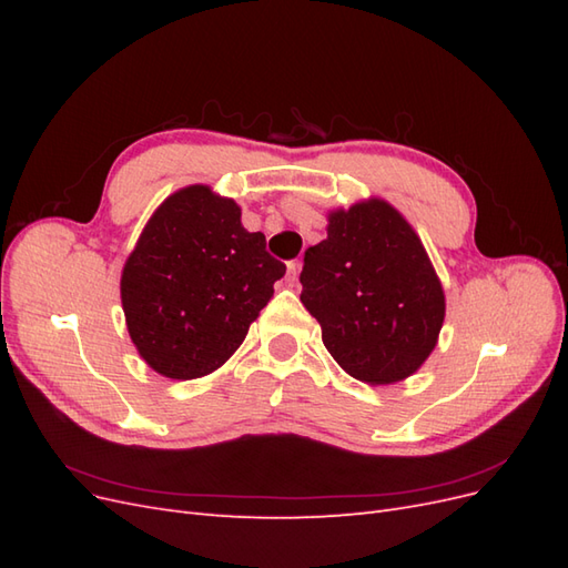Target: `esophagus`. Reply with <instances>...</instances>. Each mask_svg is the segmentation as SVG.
Masks as SVG:
<instances>
[{
    "label": "esophagus",
    "mask_w": 568,
    "mask_h": 568,
    "mask_svg": "<svg viewBox=\"0 0 568 568\" xmlns=\"http://www.w3.org/2000/svg\"><path fill=\"white\" fill-rule=\"evenodd\" d=\"M286 284L288 286H294L296 282H298V261H294V263H288V267H286Z\"/></svg>",
    "instance_id": "1"
}]
</instances>
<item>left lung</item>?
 <instances>
[{
	"label": "left lung",
	"instance_id": "obj_1",
	"mask_svg": "<svg viewBox=\"0 0 568 568\" xmlns=\"http://www.w3.org/2000/svg\"><path fill=\"white\" fill-rule=\"evenodd\" d=\"M301 303L353 379H407L432 355L445 294L409 222L384 199L332 211L326 239L303 257Z\"/></svg>",
	"mask_w": 568,
	"mask_h": 568
}]
</instances>
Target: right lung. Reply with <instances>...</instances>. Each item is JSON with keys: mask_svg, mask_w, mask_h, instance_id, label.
<instances>
[{"mask_svg": "<svg viewBox=\"0 0 568 568\" xmlns=\"http://www.w3.org/2000/svg\"><path fill=\"white\" fill-rule=\"evenodd\" d=\"M286 265L242 209L211 186L170 194L146 222L120 277L128 332L144 363L168 379H199L242 346Z\"/></svg>", "mask_w": 568, "mask_h": 568, "instance_id": "1", "label": "right lung"}]
</instances>
